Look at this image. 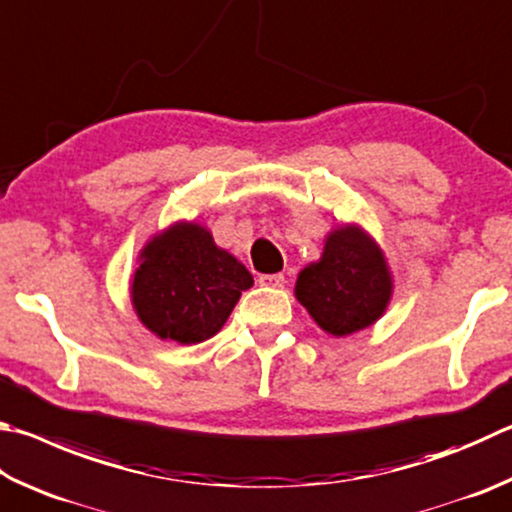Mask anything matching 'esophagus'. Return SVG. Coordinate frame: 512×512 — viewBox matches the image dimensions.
<instances>
[{
  "label": "esophagus",
  "mask_w": 512,
  "mask_h": 512,
  "mask_svg": "<svg viewBox=\"0 0 512 512\" xmlns=\"http://www.w3.org/2000/svg\"><path fill=\"white\" fill-rule=\"evenodd\" d=\"M259 284L271 286V288H282L284 286V275L273 273V275H259Z\"/></svg>",
  "instance_id": "1"
}]
</instances>
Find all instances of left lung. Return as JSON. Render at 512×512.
<instances>
[{"label": "left lung", "instance_id": "1", "mask_svg": "<svg viewBox=\"0 0 512 512\" xmlns=\"http://www.w3.org/2000/svg\"><path fill=\"white\" fill-rule=\"evenodd\" d=\"M392 293L394 280L383 248L356 224L333 228L318 262L306 264L295 282L297 302L336 338L383 318Z\"/></svg>", "mask_w": 512, "mask_h": 512}]
</instances>
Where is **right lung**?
I'll return each instance as SVG.
<instances>
[{"mask_svg":"<svg viewBox=\"0 0 512 512\" xmlns=\"http://www.w3.org/2000/svg\"><path fill=\"white\" fill-rule=\"evenodd\" d=\"M253 275L197 221H176L147 241L132 275V306L147 331L179 345L215 336Z\"/></svg>","mask_w":512,"mask_h":512,"instance_id":"right-lung-1","label":"right lung"}]
</instances>
